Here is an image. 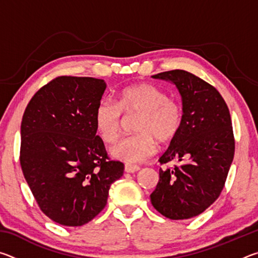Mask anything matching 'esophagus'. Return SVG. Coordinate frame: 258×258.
Wrapping results in <instances>:
<instances>
[{"label": "esophagus", "mask_w": 258, "mask_h": 258, "mask_svg": "<svg viewBox=\"0 0 258 258\" xmlns=\"http://www.w3.org/2000/svg\"><path fill=\"white\" fill-rule=\"evenodd\" d=\"M140 169V166L138 165H132V164H126L125 165V172L127 173H135Z\"/></svg>", "instance_id": "1"}]
</instances>
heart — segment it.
Masks as SVG:
<instances>
[{"mask_svg": "<svg viewBox=\"0 0 258 258\" xmlns=\"http://www.w3.org/2000/svg\"><path fill=\"white\" fill-rule=\"evenodd\" d=\"M125 113L141 112L137 134L121 138L110 148L113 158L126 163H141L157 151L156 139L167 142L178 133L183 121L181 103L167 98L165 91L149 83L125 87L118 94V102L103 98L94 111L97 130L104 141L113 142L120 132Z\"/></svg>", "mask_w": 258, "mask_h": 258, "instance_id": "1", "label": "heart"}]
</instances>
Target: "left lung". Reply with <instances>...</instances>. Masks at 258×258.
<instances>
[{
	"label": "left lung",
	"mask_w": 258,
	"mask_h": 258,
	"mask_svg": "<svg viewBox=\"0 0 258 258\" xmlns=\"http://www.w3.org/2000/svg\"><path fill=\"white\" fill-rule=\"evenodd\" d=\"M152 78L175 85L183 121L159 158L160 164L173 159L182 164L159 169L151 204L171 220H186L206 211L223 190L234 156L230 111L215 87L189 72L175 69Z\"/></svg>",
	"instance_id": "obj_1"
}]
</instances>
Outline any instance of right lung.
I'll return each mask as SVG.
<instances>
[{"instance_id":"right-lung-1","label":"right lung","mask_w":258,"mask_h":258,"mask_svg":"<svg viewBox=\"0 0 258 258\" xmlns=\"http://www.w3.org/2000/svg\"><path fill=\"white\" fill-rule=\"evenodd\" d=\"M103 80L61 76L38 90L21 121L20 165L45 215L64 226L89 223L107 205L124 164L108 158L94 111Z\"/></svg>"}]
</instances>
